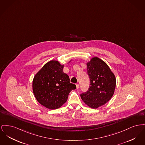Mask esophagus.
Masks as SVG:
<instances>
[{"label": "esophagus", "instance_id": "esophagus-1", "mask_svg": "<svg viewBox=\"0 0 145 145\" xmlns=\"http://www.w3.org/2000/svg\"><path fill=\"white\" fill-rule=\"evenodd\" d=\"M76 88H77V89L79 88V84H76Z\"/></svg>", "mask_w": 145, "mask_h": 145}]
</instances>
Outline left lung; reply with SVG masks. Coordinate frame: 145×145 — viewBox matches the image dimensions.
<instances>
[{
	"instance_id": "8db88e82",
	"label": "left lung",
	"mask_w": 145,
	"mask_h": 145,
	"mask_svg": "<svg viewBox=\"0 0 145 145\" xmlns=\"http://www.w3.org/2000/svg\"><path fill=\"white\" fill-rule=\"evenodd\" d=\"M86 66L90 84L88 90L81 94L80 97L89 107L97 108L113 96L116 85V77L108 66L97 57H93Z\"/></svg>"
}]
</instances>
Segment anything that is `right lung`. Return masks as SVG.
Here are the masks:
<instances>
[{
  "label": "right lung",
  "mask_w": 145,
  "mask_h": 145,
  "mask_svg": "<svg viewBox=\"0 0 145 145\" xmlns=\"http://www.w3.org/2000/svg\"><path fill=\"white\" fill-rule=\"evenodd\" d=\"M63 67L64 65L58 61L51 60L43 66L33 78L34 96L39 103L48 109L60 108L67 101L71 91L76 88L75 84L70 83L68 75L63 72Z\"/></svg>",
  "instance_id": "add662e5"
}]
</instances>
